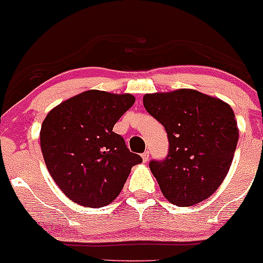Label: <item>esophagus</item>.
Segmentation results:
<instances>
[{"instance_id": "1", "label": "esophagus", "mask_w": 263, "mask_h": 263, "mask_svg": "<svg viewBox=\"0 0 263 263\" xmlns=\"http://www.w3.org/2000/svg\"><path fill=\"white\" fill-rule=\"evenodd\" d=\"M141 157H143V161L144 162H148L149 161V152L148 151L144 152V153L141 154Z\"/></svg>"}]
</instances>
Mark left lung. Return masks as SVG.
Returning <instances> with one entry per match:
<instances>
[{
	"instance_id": "8db88e82",
	"label": "left lung",
	"mask_w": 263,
	"mask_h": 263,
	"mask_svg": "<svg viewBox=\"0 0 263 263\" xmlns=\"http://www.w3.org/2000/svg\"><path fill=\"white\" fill-rule=\"evenodd\" d=\"M146 111L165 127L168 154L149 167L166 200L191 206L209 198L227 175L239 140L234 110L195 89L145 95Z\"/></svg>"
}]
</instances>
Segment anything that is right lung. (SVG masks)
<instances>
[{
    "label": "right lung",
    "instance_id": "right-lung-1",
    "mask_svg": "<svg viewBox=\"0 0 263 263\" xmlns=\"http://www.w3.org/2000/svg\"><path fill=\"white\" fill-rule=\"evenodd\" d=\"M134 104L129 93L90 89L61 102L44 119V161L60 190L75 203L109 205L123 190L131 168L143 162L112 131Z\"/></svg>",
    "mask_w": 263,
    "mask_h": 263
}]
</instances>
